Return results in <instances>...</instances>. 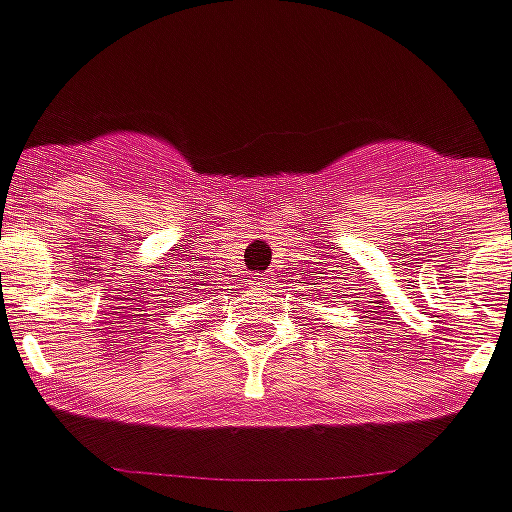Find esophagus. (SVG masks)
<instances>
[{"label":"esophagus","mask_w":512,"mask_h":512,"mask_svg":"<svg viewBox=\"0 0 512 512\" xmlns=\"http://www.w3.org/2000/svg\"><path fill=\"white\" fill-rule=\"evenodd\" d=\"M257 280H260V285H265V278H257Z\"/></svg>","instance_id":"1"}]
</instances>
